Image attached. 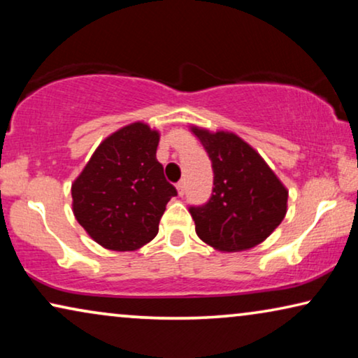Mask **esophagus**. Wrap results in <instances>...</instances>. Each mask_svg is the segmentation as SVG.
Returning <instances> with one entry per match:
<instances>
[{"label":"esophagus","instance_id":"esophagus-1","mask_svg":"<svg viewBox=\"0 0 358 358\" xmlns=\"http://www.w3.org/2000/svg\"><path fill=\"white\" fill-rule=\"evenodd\" d=\"M176 187H178V194L180 195V197H182V195L185 194V182H184V180H180V182L176 185Z\"/></svg>","mask_w":358,"mask_h":358}]
</instances>
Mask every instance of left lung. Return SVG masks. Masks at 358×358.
Wrapping results in <instances>:
<instances>
[{
  "label": "left lung",
  "mask_w": 358,
  "mask_h": 358,
  "mask_svg": "<svg viewBox=\"0 0 358 358\" xmlns=\"http://www.w3.org/2000/svg\"><path fill=\"white\" fill-rule=\"evenodd\" d=\"M213 168V194L190 207L195 233L220 252L256 248L287 215L288 190L261 155L233 131L190 125Z\"/></svg>",
  "instance_id": "8db88e82"
}]
</instances>
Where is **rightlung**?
Listing matches in <instances>:
<instances>
[{
  "instance_id": "right-lung-1",
  "label": "right lung",
  "mask_w": 358,
  "mask_h": 358,
  "mask_svg": "<svg viewBox=\"0 0 358 358\" xmlns=\"http://www.w3.org/2000/svg\"><path fill=\"white\" fill-rule=\"evenodd\" d=\"M159 131L145 122L122 127L101 141L71 184L73 213L85 231L110 251H136L159 229L178 195L156 159Z\"/></svg>"
}]
</instances>
